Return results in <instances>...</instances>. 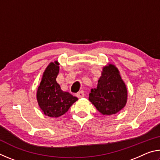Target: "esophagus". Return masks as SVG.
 Listing matches in <instances>:
<instances>
[{"mask_svg": "<svg viewBox=\"0 0 160 160\" xmlns=\"http://www.w3.org/2000/svg\"><path fill=\"white\" fill-rule=\"evenodd\" d=\"M76 97L78 98H82L84 97V92L83 91H80L76 94Z\"/></svg>", "mask_w": 160, "mask_h": 160, "instance_id": "1", "label": "esophagus"}]
</instances>
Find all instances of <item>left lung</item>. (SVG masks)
<instances>
[{
    "mask_svg": "<svg viewBox=\"0 0 160 160\" xmlns=\"http://www.w3.org/2000/svg\"><path fill=\"white\" fill-rule=\"evenodd\" d=\"M128 90L118 69L108 63L102 68L96 88L92 89L89 100L103 115H113L123 109Z\"/></svg>",
    "mask_w": 160,
    "mask_h": 160,
    "instance_id": "left-lung-1",
    "label": "left lung"
}]
</instances>
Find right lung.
<instances>
[{"label":"right lung","mask_w":160,"mask_h":160,"mask_svg":"<svg viewBox=\"0 0 160 160\" xmlns=\"http://www.w3.org/2000/svg\"><path fill=\"white\" fill-rule=\"evenodd\" d=\"M59 65L58 61L51 62L48 65L37 91V100L39 108L46 116L52 118L63 115L78 100L76 97L62 90L56 82Z\"/></svg>","instance_id":"obj_1"}]
</instances>
